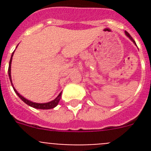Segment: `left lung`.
I'll use <instances>...</instances> for the list:
<instances>
[{
    "label": "left lung",
    "instance_id": "obj_1",
    "mask_svg": "<svg viewBox=\"0 0 151 151\" xmlns=\"http://www.w3.org/2000/svg\"><path fill=\"white\" fill-rule=\"evenodd\" d=\"M125 35H127V36H128V37H129V38H130V39H131V40H132V41H133V42H134V44H135V45H136V43H135V41H134V39H133V38H132V36H131V35H129V32H126V31H125Z\"/></svg>",
    "mask_w": 151,
    "mask_h": 151
}]
</instances>
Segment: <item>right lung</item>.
Segmentation results:
<instances>
[{
  "label": "right lung",
  "instance_id": "right-lung-1",
  "mask_svg": "<svg viewBox=\"0 0 151 151\" xmlns=\"http://www.w3.org/2000/svg\"><path fill=\"white\" fill-rule=\"evenodd\" d=\"M13 53H14V51H13V54H12L11 58H10V63H9V68H8V74H9V77H10V82H11L12 86H13V83H12V80H11V75H10V73H10V70H11V69H10V68H11V61H12V57H13ZM13 90H14V91L16 92V94L19 96V98H20V99L22 100L23 102L26 103V104H28L29 106H32V107L36 108V109H41V110H48V109H52V108H54V107H55V106H57V104H58V103H59L60 100V98H61V94H62V92H60L59 95L57 96V98H56V99H54V101H50V102L45 103V104H38V103L32 102V101H29V100L26 99V98H24L22 96H21L20 94H19L18 92H17V91L14 88V87H13Z\"/></svg>",
  "mask_w": 151,
  "mask_h": 151
}]
</instances>
